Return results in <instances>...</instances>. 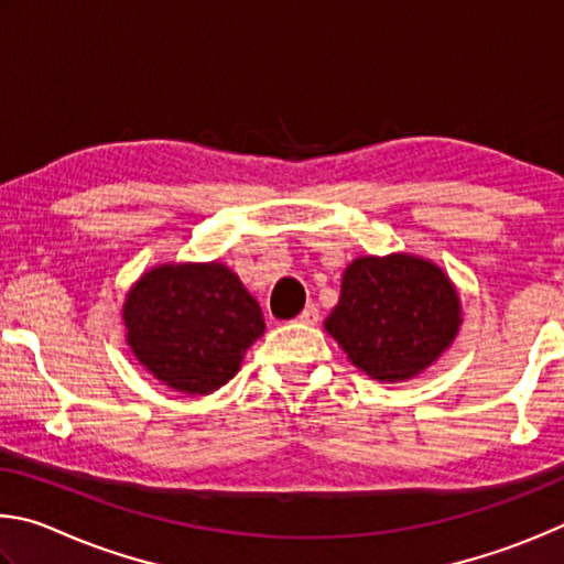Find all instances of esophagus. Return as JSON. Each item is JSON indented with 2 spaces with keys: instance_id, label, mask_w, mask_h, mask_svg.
I'll list each match as a JSON object with an SVG mask.
<instances>
[{
  "instance_id": "1",
  "label": "esophagus",
  "mask_w": 564,
  "mask_h": 564,
  "mask_svg": "<svg viewBox=\"0 0 564 564\" xmlns=\"http://www.w3.org/2000/svg\"><path fill=\"white\" fill-rule=\"evenodd\" d=\"M297 322H300V324H307V327H312V324L319 322V310L314 307V304H310V307L300 314Z\"/></svg>"
}]
</instances>
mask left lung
<instances>
[{"label": "left lung", "instance_id": "8db88e82", "mask_svg": "<svg viewBox=\"0 0 564 564\" xmlns=\"http://www.w3.org/2000/svg\"><path fill=\"white\" fill-rule=\"evenodd\" d=\"M460 324L458 294L436 264L411 254L359 257L324 327L351 364L379 381H403L448 349Z\"/></svg>", "mask_w": 564, "mask_h": 564}]
</instances>
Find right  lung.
<instances>
[{
    "label": "right lung",
    "instance_id": "obj_1",
    "mask_svg": "<svg viewBox=\"0 0 564 564\" xmlns=\"http://www.w3.org/2000/svg\"><path fill=\"white\" fill-rule=\"evenodd\" d=\"M123 319L138 361L177 391L210 393L262 337L260 304L225 264H163L128 292Z\"/></svg>",
    "mask_w": 564,
    "mask_h": 564
}]
</instances>
